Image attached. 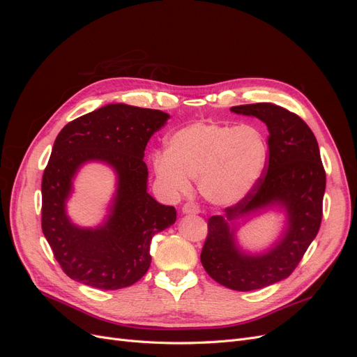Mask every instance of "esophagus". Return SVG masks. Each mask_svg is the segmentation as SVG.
Wrapping results in <instances>:
<instances>
[{"mask_svg": "<svg viewBox=\"0 0 357 357\" xmlns=\"http://www.w3.org/2000/svg\"><path fill=\"white\" fill-rule=\"evenodd\" d=\"M181 213H183V214H198V213H199V208H198V205L192 204V202H188V204L183 205Z\"/></svg>", "mask_w": 357, "mask_h": 357, "instance_id": "1", "label": "esophagus"}]
</instances>
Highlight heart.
<instances>
[{"mask_svg": "<svg viewBox=\"0 0 357 357\" xmlns=\"http://www.w3.org/2000/svg\"><path fill=\"white\" fill-rule=\"evenodd\" d=\"M269 147L261 129L219 122H193L167 139V153L152 158L159 185L171 195H185L198 180L201 195L218 207L243 201L261 181Z\"/></svg>", "mask_w": 357, "mask_h": 357, "instance_id": "obj_1", "label": "heart"}]
</instances>
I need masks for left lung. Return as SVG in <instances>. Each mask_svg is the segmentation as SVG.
<instances>
[{
    "label": "left lung",
    "instance_id": "1",
    "mask_svg": "<svg viewBox=\"0 0 357 357\" xmlns=\"http://www.w3.org/2000/svg\"><path fill=\"white\" fill-rule=\"evenodd\" d=\"M231 112L257 117L266 125L268 169L243 201L208 219L201 262L214 282L248 291L294 273L319 232L326 174L317 139L299 116L271 102L236 105ZM266 211L284 214L282 232L264 251H247L238 238L239 225Z\"/></svg>",
    "mask_w": 357,
    "mask_h": 357
}]
</instances>
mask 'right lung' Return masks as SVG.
<instances>
[{"instance_id":"right-lung-1","label":"right lung","mask_w":357,"mask_h":357,"mask_svg":"<svg viewBox=\"0 0 357 357\" xmlns=\"http://www.w3.org/2000/svg\"><path fill=\"white\" fill-rule=\"evenodd\" d=\"M168 113L128 104H107L62 128L41 181V228L63 273L95 289L134 284L152 262L155 234L176 223L174 207L147 193L144 150L167 123ZM88 163L109 166L116 177L101 224L80 227L69 218L73 180Z\"/></svg>"}]
</instances>
